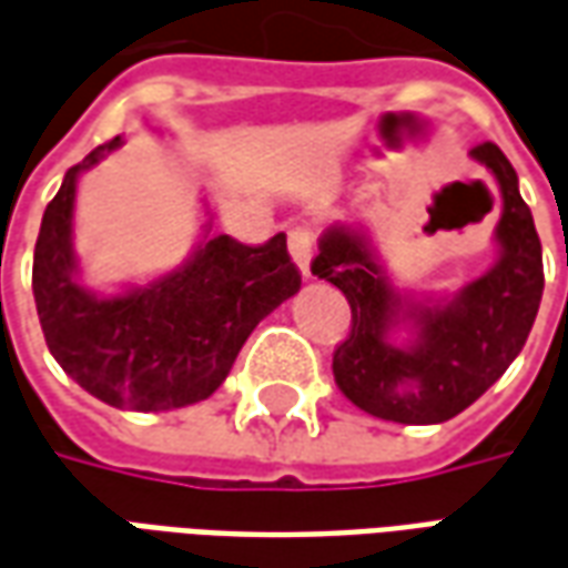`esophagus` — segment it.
Masks as SVG:
<instances>
[{
	"label": "esophagus",
	"mask_w": 568,
	"mask_h": 568,
	"mask_svg": "<svg viewBox=\"0 0 568 568\" xmlns=\"http://www.w3.org/2000/svg\"><path fill=\"white\" fill-rule=\"evenodd\" d=\"M287 244H291L293 263L300 265L303 277L312 275V256H315V232H312V226H293Z\"/></svg>",
	"instance_id": "1"
}]
</instances>
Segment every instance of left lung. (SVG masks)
I'll return each instance as SVG.
<instances>
[{
    "instance_id": "8db88e82",
    "label": "left lung",
    "mask_w": 568,
    "mask_h": 568,
    "mask_svg": "<svg viewBox=\"0 0 568 568\" xmlns=\"http://www.w3.org/2000/svg\"><path fill=\"white\" fill-rule=\"evenodd\" d=\"M501 189L496 265L440 305L409 303L394 293L364 235L333 226L312 260V275L345 293L352 333L333 352L339 392L364 413L400 425H437L468 409L520 355L538 315L545 268L532 213L517 189V171L496 143L470 149ZM409 323V346L387 333Z\"/></svg>"
}]
</instances>
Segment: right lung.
Segmentation results:
<instances>
[{
	"label": "right lung",
	"mask_w": 568,
	"mask_h": 568,
	"mask_svg": "<svg viewBox=\"0 0 568 568\" xmlns=\"http://www.w3.org/2000/svg\"><path fill=\"white\" fill-rule=\"evenodd\" d=\"M122 146H98L67 171L42 216L33 256V296L48 352L98 400L136 413H164L211 397L253 327L300 291L303 275L277 232L265 244L229 235L204 241L183 268L98 296L75 281L72 207L79 174Z\"/></svg>",
	"instance_id": "obj_1"
}]
</instances>
